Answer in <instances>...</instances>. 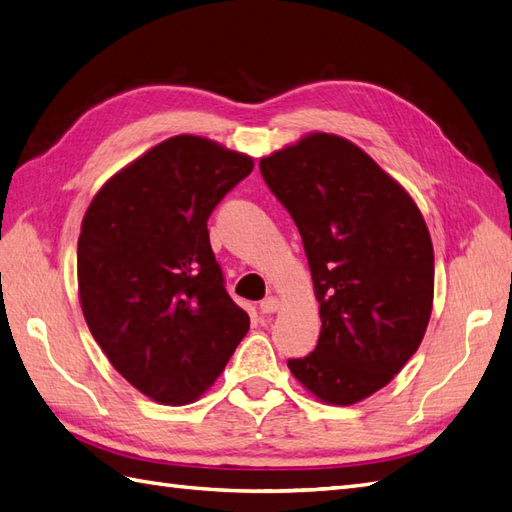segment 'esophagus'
Segmentation results:
<instances>
[{"mask_svg": "<svg viewBox=\"0 0 512 512\" xmlns=\"http://www.w3.org/2000/svg\"><path fill=\"white\" fill-rule=\"evenodd\" d=\"M278 308H280V299L273 297V295L260 302V313H263V315H273Z\"/></svg>", "mask_w": 512, "mask_h": 512, "instance_id": "esophagus-1", "label": "esophagus"}]
</instances>
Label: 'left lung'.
I'll use <instances>...</instances> for the list:
<instances>
[{"mask_svg":"<svg viewBox=\"0 0 512 512\" xmlns=\"http://www.w3.org/2000/svg\"><path fill=\"white\" fill-rule=\"evenodd\" d=\"M302 234L319 302L315 352L289 369L319 402L352 406L389 384L426 334L434 249L415 199L339 134L310 132L260 158Z\"/></svg>","mask_w":512,"mask_h":512,"instance_id":"left-lung-1","label":"left lung"}]
</instances>
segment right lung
Wrapping results in <instances>:
<instances>
[{"mask_svg":"<svg viewBox=\"0 0 512 512\" xmlns=\"http://www.w3.org/2000/svg\"><path fill=\"white\" fill-rule=\"evenodd\" d=\"M252 169V156L178 134L119 169L86 208L78 239L86 326L152 402H197L249 330L223 289L206 221Z\"/></svg>","mask_w":512,"mask_h":512,"instance_id":"obj_1","label":"right lung"}]
</instances>
